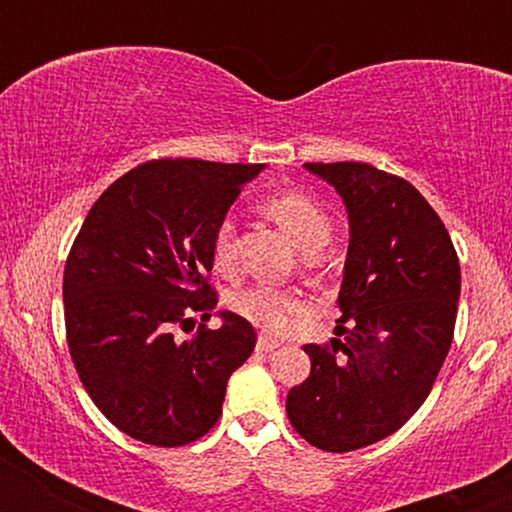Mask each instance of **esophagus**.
Here are the masks:
<instances>
[{
  "mask_svg": "<svg viewBox=\"0 0 512 512\" xmlns=\"http://www.w3.org/2000/svg\"><path fill=\"white\" fill-rule=\"evenodd\" d=\"M277 347H282V342H280V339H275V337H267V334H260V339H257V352H262V354H270V352H275Z\"/></svg>",
  "mask_w": 512,
  "mask_h": 512,
  "instance_id": "esophagus-1",
  "label": "esophagus"
}]
</instances>
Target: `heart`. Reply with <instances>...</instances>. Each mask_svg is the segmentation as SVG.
I'll use <instances>...</instances> for the list:
<instances>
[{
	"instance_id": "obj_1",
	"label": "heart",
	"mask_w": 512,
	"mask_h": 512,
	"mask_svg": "<svg viewBox=\"0 0 512 512\" xmlns=\"http://www.w3.org/2000/svg\"><path fill=\"white\" fill-rule=\"evenodd\" d=\"M267 218L287 232L289 240L304 252L317 255L332 237V218L327 210L307 193L285 190L262 205ZM213 262L218 270H230L235 262V245H232V223H220L213 232ZM232 309L247 322L265 329H280L292 314L294 304L282 292L267 285H252L232 294Z\"/></svg>"
}]
</instances>
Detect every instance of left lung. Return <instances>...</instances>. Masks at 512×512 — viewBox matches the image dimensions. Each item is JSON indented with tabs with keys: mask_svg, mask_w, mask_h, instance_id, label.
<instances>
[{
	"mask_svg": "<svg viewBox=\"0 0 512 512\" xmlns=\"http://www.w3.org/2000/svg\"><path fill=\"white\" fill-rule=\"evenodd\" d=\"M347 205L349 250L332 347L287 394L294 431L347 453L399 431L446 361L461 297L451 235L421 193L369 163H304Z\"/></svg>",
	"mask_w": 512,
	"mask_h": 512,
	"instance_id": "1",
	"label": "left lung"
}]
</instances>
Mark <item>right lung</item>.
<instances>
[{
	"label": "right lung",
	"instance_id": "right-lung-1",
	"mask_svg": "<svg viewBox=\"0 0 512 512\" xmlns=\"http://www.w3.org/2000/svg\"><path fill=\"white\" fill-rule=\"evenodd\" d=\"M262 168L148 160L103 190L76 235L66 342L98 411L136 441L173 448L205 436L223 414L227 379L255 349V329L235 312L185 342L173 332L190 314L210 319L213 232Z\"/></svg>",
	"mask_w": 512,
	"mask_h": 512
}]
</instances>
